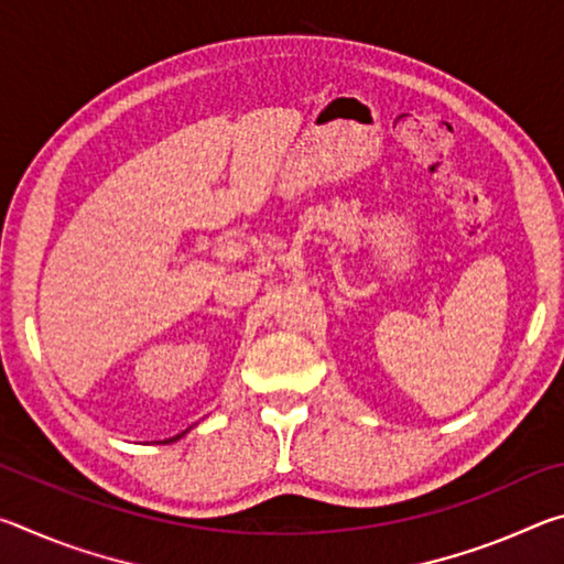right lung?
Returning <instances> with one entry per match:
<instances>
[{
	"mask_svg": "<svg viewBox=\"0 0 564 564\" xmlns=\"http://www.w3.org/2000/svg\"><path fill=\"white\" fill-rule=\"evenodd\" d=\"M181 435H184V433H181ZM181 435H176V437H171V441H164V443H174V441H178V437H181Z\"/></svg>",
	"mask_w": 564,
	"mask_h": 564,
	"instance_id": "add662e5",
	"label": "right lung"
}]
</instances>
